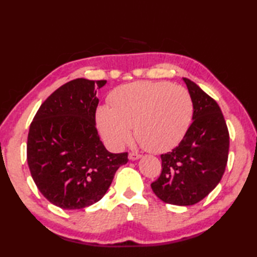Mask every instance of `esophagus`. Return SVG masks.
Instances as JSON below:
<instances>
[{
    "label": "esophagus",
    "mask_w": 257,
    "mask_h": 257,
    "mask_svg": "<svg viewBox=\"0 0 257 257\" xmlns=\"http://www.w3.org/2000/svg\"><path fill=\"white\" fill-rule=\"evenodd\" d=\"M139 158H141V155H139V154H135V152H130L129 154V159L130 160H138Z\"/></svg>",
    "instance_id": "1"
}]
</instances>
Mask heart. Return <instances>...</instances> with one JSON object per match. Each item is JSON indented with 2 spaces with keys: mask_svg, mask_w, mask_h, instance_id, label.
Wrapping results in <instances>:
<instances>
[{
  "mask_svg": "<svg viewBox=\"0 0 257 257\" xmlns=\"http://www.w3.org/2000/svg\"><path fill=\"white\" fill-rule=\"evenodd\" d=\"M110 106L98 107L102 138L112 148L135 137L146 150L161 152L178 145L192 120L193 102L182 86L168 81H135L114 88Z\"/></svg>",
  "mask_w": 257,
  "mask_h": 257,
  "instance_id": "1",
  "label": "heart"
}]
</instances>
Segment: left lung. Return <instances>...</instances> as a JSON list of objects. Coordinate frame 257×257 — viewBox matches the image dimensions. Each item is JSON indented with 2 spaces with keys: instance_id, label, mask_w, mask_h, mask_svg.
Listing matches in <instances>:
<instances>
[{
  "instance_id": "1",
  "label": "left lung",
  "mask_w": 257,
  "mask_h": 257,
  "mask_svg": "<svg viewBox=\"0 0 257 257\" xmlns=\"http://www.w3.org/2000/svg\"><path fill=\"white\" fill-rule=\"evenodd\" d=\"M183 80L193 102V121L179 146L161 155L162 171L151 189L166 203L185 206L203 200L221 181L230 136L216 101L192 80Z\"/></svg>"
}]
</instances>
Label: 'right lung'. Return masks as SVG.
Here are the masks:
<instances>
[{"label": "right lung", "mask_w": 257, "mask_h": 257, "mask_svg": "<svg viewBox=\"0 0 257 257\" xmlns=\"http://www.w3.org/2000/svg\"><path fill=\"white\" fill-rule=\"evenodd\" d=\"M106 80L77 78L42 103L27 136V163L37 189L58 207L96 203L110 187L128 154L109 152L96 128L97 89Z\"/></svg>", "instance_id": "add662e5"}]
</instances>
